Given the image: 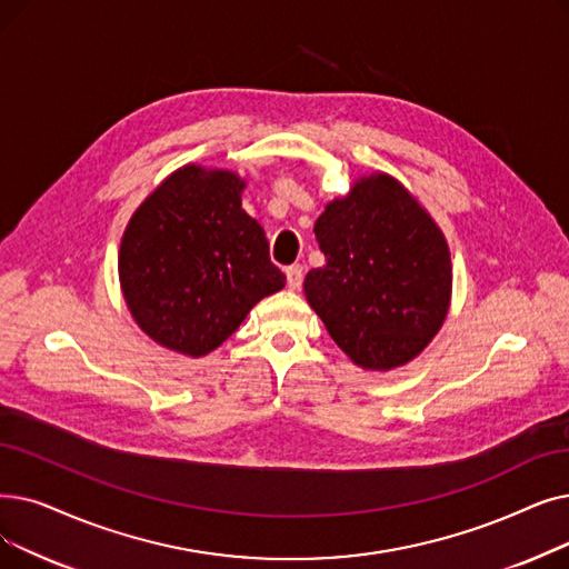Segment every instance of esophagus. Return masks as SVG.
<instances>
[{
  "label": "esophagus",
  "mask_w": 569,
  "mask_h": 569,
  "mask_svg": "<svg viewBox=\"0 0 569 569\" xmlns=\"http://www.w3.org/2000/svg\"><path fill=\"white\" fill-rule=\"evenodd\" d=\"M286 281L290 290H300L302 281H305V267L302 264H290L286 269Z\"/></svg>",
  "instance_id": "esophagus-1"
}]
</instances>
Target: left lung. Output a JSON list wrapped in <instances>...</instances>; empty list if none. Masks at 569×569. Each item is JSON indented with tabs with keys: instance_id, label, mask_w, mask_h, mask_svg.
Listing matches in <instances>:
<instances>
[{
	"instance_id": "obj_1",
	"label": "left lung",
	"mask_w": 569,
	"mask_h": 569,
	"mask_svg": "<svg viewBox=\"0 0 569 569\" xmlns=\"http://www.w3.org/2000/svg\"><path fill=\"white\" fill-rule=\"evenodd\" d=\"M326 264L305 279L307 300L339 349L365 369L421 353L451 300L447 239L395 179H360L318 216Z\"/></svg>"
}]
</instances>
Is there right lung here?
Segmentation results:
<instances>
[{
    "label": "right lung",
    "instance_id": "1",
    "mask_svg": "<svg viewBox=\"0 0 569 569\" xmlns=\"http://www.w3.org/2000/svg\"><path fill=\"white\" fill-rule=\"evenodd\" d=\"M232 171L188 164L137 209L120 243V286L139 328L192 358L218 349L286 286Z\"/></svg>",
    "mask_w": 569,
    "mask_h": 569
}]
</instances>
